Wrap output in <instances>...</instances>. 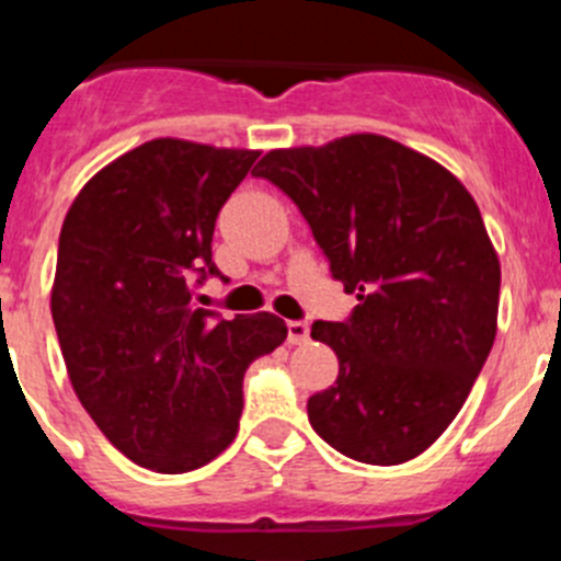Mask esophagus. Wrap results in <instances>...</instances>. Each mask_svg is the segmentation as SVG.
Listing matches in <instances>:
<instances>
[{"label": "esophagus", "mask_w": 561, "mask_h": 561, "mask_svg": "<svg viewBox=\"0 0 561 561\" xmlns=\"http://www.w3.org/2000/svg\"><path fill=\"white\" fill-rule=\"evenodd\" d=\"M310 340V323L307 321H290L287 323V343L305 345Z\"/></svg>", "instance_id": "obj_1"}]
</instances>
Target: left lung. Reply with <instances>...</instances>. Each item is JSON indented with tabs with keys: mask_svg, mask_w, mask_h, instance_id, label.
Here are the masks:
<instances>
[{
	"mask_svg": "<svg viewBox=\"0 0 561 561\" xmlns=\"http://www.w3.org/2000/svg\"><path fill=\"white\" fill-rule=\"evenodd\" d=\"M254 176L301 209L359 305L312 323L340 374L307 401L334 451L401 465L457 417L499 329L501 263L462 182L385 135L274 149Z\"/></svg>",
	"mask_w": 561,
	"mask_h": 561,
	"instance_id": "1",
	"label": "left lung"
}]
</instances>
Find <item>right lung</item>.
<instances>
[{
  "label": "right lung",
  "instance_id": "right-lung-1",
  "mask_svg": "<svg viewBox=\"0 0 561 561\" xmlns=\"http://www.w3.org/2000/svg\"><path fill=\"white\" fill-rule=\"evenodd\" d=\"M256 157L154 138L88 180L62 221L51 321L68 379L140 468L213 462L238 434L245 368L287 337L274 312L224 321L193 301L221 276L213 229Z\"/></svg>",
  "mask_w": 561,
  "mask_h": 561
}]
</instances>
